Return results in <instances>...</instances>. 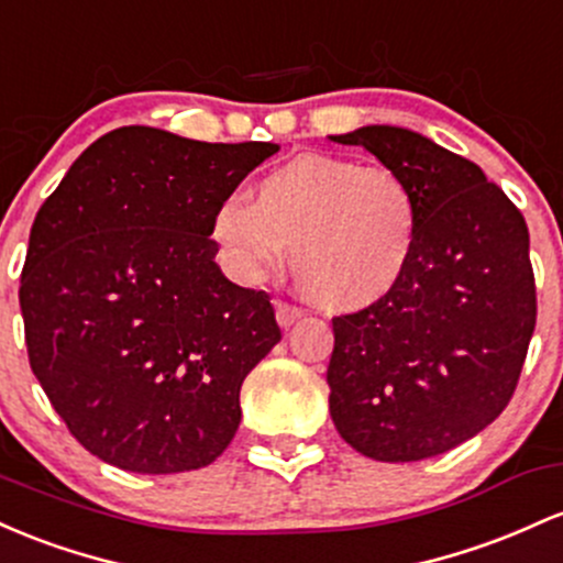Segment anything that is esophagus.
Segmentation results:
<instances>
[{
  "label": "esophagus",
  "mask_w": 563,
  "mask_h": 563,
  "mask_svg": "<svg viewBox=\"0 0 563 563\" xmlns=\"http://www.w3.org/2000/svg\"><path fill=\"white\" fill-rule=\"evenodd\" d=\"M274 308H276V321H279V327H284V330H287V327H292L295 321L302 316V308L289 306V302H284V300H276Z\"/></svg>",
  "instance_id": "1"
}]
</instances>
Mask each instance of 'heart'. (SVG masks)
Masks as SVG:
<instances>
[{"label": "heart", "instance_id": "1", "mask_svg": "<svg viewBox=\"0 0 563 563\" xmlns=\"http://www.w3.org/2000/svg\"><path fill=\"white\" fill-rule=\"evenodd\" d=\"M420 207L396 169L330 154H302L268 169L252 205L225 199L210 236L233 279L261 284L289 247L302 292L330 311L383 300L412 263Z\"/></svg>", "mask_w": 563, "mask_h": 563}]
</instances>
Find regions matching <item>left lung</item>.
I'll return each mask as SVG.
<instances>
[{
	"mask_svg": "<svg viewBox=\"0 0 563 563\" xmlns=\"http://www.w3.org/2000/svg\"><path fill=\"white\" fill-rule=\"evenodd\" d=\"M330 141L396 169L420 207L401 282L332 319V422L380 463L450 452L484 431L519 385L537 321L523 214L478 164L412 130L372 124Z\"/></svg>",
	"mask_w": 563,
	"mask_h": 563,
	"instance_id": "obj_1",
	"label": "left lung"
}]
</instances>
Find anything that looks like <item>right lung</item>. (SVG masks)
Masks as SVG:
<instances>
[{"label":"right lung","mask_w":563,"mask_h":563,"mask_svg":"<svg viewBox=\"0 0 563 563\" xmlns=\"http://www.w3.org/2000/svg\"><path fill=\"white\" fill-rule=\"evenodd\" d=\"M276 151L119 128L36 212L21 274L29 362L103 463L183 473L231 444L244 377L282 330L263 289L220 274L210 218Z\"/></svg>","instance_id":"right-lung-1"}]
</instances>
